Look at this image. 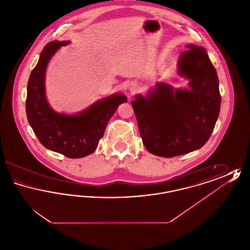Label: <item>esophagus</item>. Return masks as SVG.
I'll return each mask as SVG.
<instances>
[{
	"label": "esophagus",
	"instance_id": "obj_1",
	"mask_svg": "<svg viewBox=\"0 0 250 250\" xmlns=\"http://www.w3.org/2000/svg\"><path fill=\"white\" fill-rule=\"evenodd\" d=\"M128 90H129V92H130L131 94L136 93V91L138 90V85H137V83H132L129 84V86H128Z\"/></svg>",
	"mask_w": 250,
	"mask_h": 250
}]
</instances>
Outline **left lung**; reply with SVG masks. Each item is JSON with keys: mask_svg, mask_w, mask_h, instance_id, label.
I'll use <instances>...</instances> for the list:
<instances>
[{"mask_svg": "<svg viewBox=\"0 0 250 250\" xmlns=\"http://www.w3.org/2000/svg\"><path fill=\"white\" fill-rule=\"evenodd\" d=\"M177 62L188 88L157 83L146 96L131 101L143 143L149 153L173 157L199 150L214 130L221 104L219 82L206 49L186 45Z\"/></svg>", "mask_w": 250, "mask_h": 250, "instance_id": "8db88e82", "label": "left lung"}]
</instances>
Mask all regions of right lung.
<instances>
[{"mask_svg":"<svg viewBox=\"0 0 250 250\" xmlns=\"http://www.w3.org/2000/svg\"><path fill=\"white\" fill-rule=\"evenodd\" d=\"M68 44L70 41L56 40L48 43L42 50L29 78L26 114L43 146L69 158H81L95 151L108 121L127 98L123 94H113L75 114L59 113L52 109L46 96V70L59 48Z\"/></svg>","mask_w":250,"mask_h":250,"instance_id":"add662e5","label":"right lung"}]
</instances>
